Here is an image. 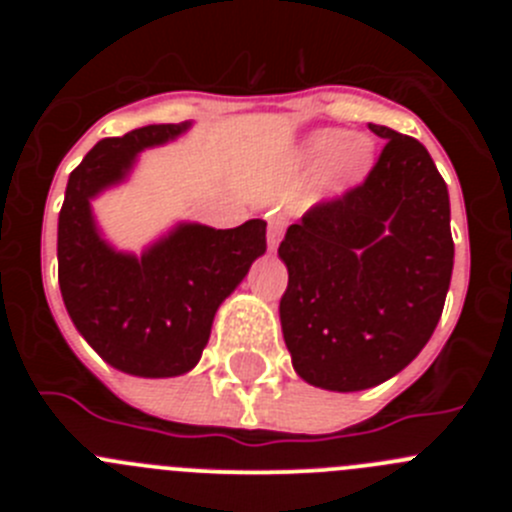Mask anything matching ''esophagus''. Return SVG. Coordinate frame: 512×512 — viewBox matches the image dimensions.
<instances>
[{
	"label": "esophagus",
	"mask_w": 512,
	"mask_h": 512,
	"mask_svg": "<svg viewBox=\"0 0 512 512\" xmlns=\"http://www.w3.org/2000/svg\"><path fill=\"white\" fill-rule=\"evenodd\" d=\"M282 235H284V217L279 215V212H274V215H269V248L274 251V248L282 243Z\"/></svg>",
	"instance_id": "esophagus-1"
}]
</instances>
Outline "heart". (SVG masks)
Segmentation results:
<instances>
[{"mask_svg": "<svg viewBox=\"0 0 512 512\" xmlns=\"http://www.w3.org/2000/svg\"><path fill=\"white\" fill-rule=\"evenodd\" d=\"M297 158L302 164L323 161V184L330 189H348L359 184L372 166V143L361 135H346L341 130L323 128L302 140Z\"/></svg>", "mask_w": 512, "mask_h": 512, "instance_id": "b5f03b06", "label": "heart"}]
</instances>
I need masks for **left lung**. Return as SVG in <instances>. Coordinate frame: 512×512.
I'll list each match as a JSON object with an SVG mask.
<instances>
[{
	"mask_svg": "<svg viewBox=\"0 0 512 512\" xmlns=\"http://www.w3.org/2000/svg\"><path fill=\"white\" fill-rule=\"evenodd\" d=\"M361 187L315 205L279 246V302L295 372L312 387L359 392L400 374L441 318L454 269L449 189L410 135L384 125Z\"/></svg>",
	"mask_w": 512,
	"mask_h": 512,
	"instance_id": "obj_1",
	"label": "left lung"
}]
</instances>
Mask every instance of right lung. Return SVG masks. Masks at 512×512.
<instances>
[{"mask_svg": "<svg viewBox=\"0 0 512 512\" xmlns=\"http://www.w3.org/2000/svg\"><path fill=\"white\" fill-rule=\"evenodd\" d=\"M192 128L146 125L104 138L71 171L58 215V284L84 341L115 369L164 379L197 366L217 307L266 251V223L230 230L176 223L135 256L117 251L99 230L92 200L122 184L146 148Z\"/></svg>", "mask_w": 512, "mask_h": 512, "instance_id": "obj_1", "label": "right lung"}]
</instances>
